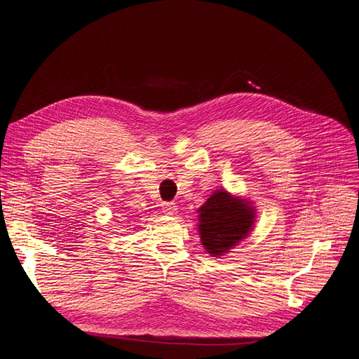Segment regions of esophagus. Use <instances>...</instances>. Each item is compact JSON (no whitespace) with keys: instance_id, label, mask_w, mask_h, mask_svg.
I'll use <instances>...</instances> for the list:
<instances>
[{"instance_id":"esophagus-1","label":"esophagus","mask_w":359,"mask_h":359,"mask_svg":"<svg viewBox=\"0 0 359 359\" xmlns=\"http://www.w3.org/2000/svg\"><path fill=\"white\" fill-rule=\"evenodd\" d=\"M162 212L167 215H174L177 212L176 203H162Z\"/></svg>"}]
</instances>
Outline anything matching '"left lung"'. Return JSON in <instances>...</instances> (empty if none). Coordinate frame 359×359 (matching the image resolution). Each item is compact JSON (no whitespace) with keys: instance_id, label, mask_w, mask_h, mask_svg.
<instances>
[{"instance_id":"obj_1","label":"left lung","mask_w":359,"mask_h":359,"mask_svg":"<svg viewBox=\"0 0 359 359\" xmlns=\"http://www.w3.org/2000/svg\"><path fill=\"white\" fill-rule=\"evenodd\" d=\"M197 231L205 250L219 258L252 233L256 222V206L243 196L226 189H215L197 209Z\"/></svg>"}]
</instances>
